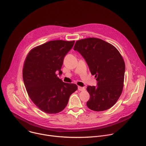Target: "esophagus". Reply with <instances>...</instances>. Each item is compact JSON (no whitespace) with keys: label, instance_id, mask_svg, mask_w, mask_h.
Segmentation results:
<instances>
[{"label":"esophagus","instance_id":"esophagus-1","mask_svg":"<svg viewBox=\"0 0 146 146\" xmlns=\"http://www.w3.org/2000/svg\"><path fill=\"white\" fill-rule=\"evenodd\" d=\"M78 91H84L86 89H85V88L84 87H80V86H78Z\"/></svg>","mask_w":146,"mask_h":146}]
</instances>
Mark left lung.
<instances>
[{
    "instance_id": "left-lung-1",
    "label": "left lung",
    "mask_w": 146,
    "mask_h": 146,
    "mask_svg": "<svg viewBox=\"0 0 146 146\" xmlns=\"http://www.w3.org/2000/svg\"><path fill=\"white\" fill-rule=\"evenodd\" d=\"M74 50L85 59L98 82L96 87L87 88L90 96L87 107L95 111L109 109L123 90L125 65L121 55L112 44L94 37L77 40Z\"/></svg>"
}]
</instances>
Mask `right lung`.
Segmentation results:
<instances>
[{"mask_svg": "<svg viewBox=\"0 0 146 146\" xmlns=\"http://www.w3.org/2000/svg\"><path fill=\"white\" fill-rule=\"evenodd\" d=\"M74 41L52 40L32 49L24 65L23 76L28 94L35 105L47 114H56L66 106L77 90L74 84L59 79L65 56Z\"/></svg>", "mask_w": 146, "mask_h": 146, "instance_id": "right-lung-1", "label": "right lung"}]
</instances>
